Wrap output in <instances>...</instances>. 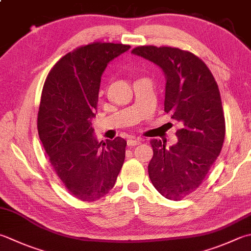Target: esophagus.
Masks as SVG:
<instances>
[{
  "instance_id": "34e87169",
  "label": "esophagus",
  "mask_w": 251,
  "mask_h": 251,
  "mask_svg": "<svg viewBox=\"0 0 251 251\" xmlns=\"http://www.w3.org/2000/svg\"><path fill=\"white\" fill-rule=\"evenodd\" d=\"M126 143L129 146H135V145H138V144L141 143V140H139V139H129V140H127Z\"/></svg>"
}]
</instances>
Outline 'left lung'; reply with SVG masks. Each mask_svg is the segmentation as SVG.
<instances>
[{"label":"left lung","instance_id":"obj_1","mask_svg":"<svg viewBox=\"0 0 251 251\" xmlns=\"http://www.w3.org/2000/svg\"><path fill=\"white\" fill-rule=\"evenodd\" d=\"M131 53L157 65L166 79L164 110L181 124L178 142L152 140L149 176L160 195L181 200L204 180L220 155L225 119L217 84L203 61L172 47L142 46Z\"/></svg>","mask_w":251,"mask_h":251}]
</instances>
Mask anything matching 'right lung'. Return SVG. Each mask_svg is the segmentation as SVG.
Here are the masks:
<instances>
[{"label": "right lung", "mask_w": 251, "mask_h": 251, "mask_svg": "<svg viewBox=\"0 0 251 251\" xmlns=\"http://www.w3.org/2000/svg\"><path fill=\"white\" fill-rule=\"evenodd\" d=\"M130 46L94 42L56 62L46 79L38 112V133L54 172L70 193L93 202L113 188L126 157L122 138L98 143L96 117L101 75Z\"/></svg>", "instance_id": "1"}]
</instances>
